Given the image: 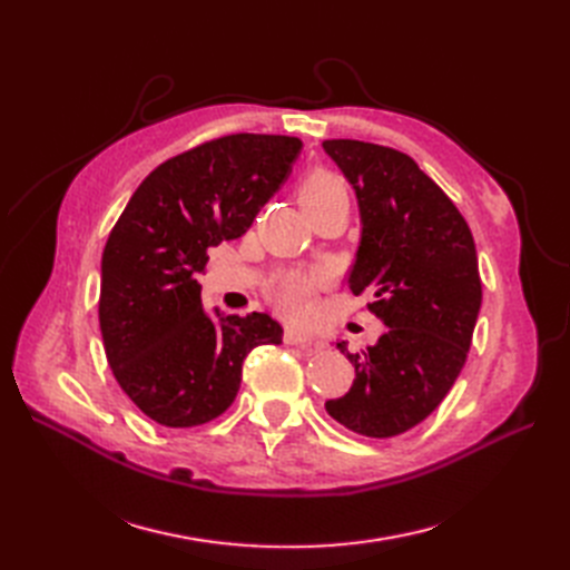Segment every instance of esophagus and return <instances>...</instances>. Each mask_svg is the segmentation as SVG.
Instances as JSON below:
<instances>
[{
    "label": "esophagus",
    "instance_id": "obj_1",
    "mask_svg": "<svg viewBox=\"0 0 570 570\" xmlns=\"http://www.w3.org/2000/svg\"><path fill=\"white\" fill-rule=\"evenodd\" d=\"M283 340H285V344H297V347H318L316 337H312L304 331H295V327H287Z\"/></svg>",
    "mask_w": 570,
    "mask_h": 570
}]
</instances>
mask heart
<instances>
[{"mask_svg":"<svg viewBox=\"0 0 570 570\" xmlns=\"http://www.w3.org/2000/svg\"><path fill=\"white\" fill-rule=\"evenodd\" d=\"M335 199H347L342 185L327 174V170H312L302 185H299V204L304 212H314L323 204H331ZM314 292V281L306 278L302 273H287L275 283L273 299L285 314L302 316L308 306V297Z\"/></svg>","mask_w":570,"mask_h":570,"instance_id":"b5f03b06","label":"heart"}]
</instances>
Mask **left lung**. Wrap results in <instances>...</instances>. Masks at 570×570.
<instances>
[{"label": "left lung", "mask_w": 570, "mask_h": 570, "mask_svg": "<svg viewBox=\"0 0 570 570\" xmlns=\"http://www.w3.org/2000/svg\"><path fill=\"white\" fill-rule=\"evenodd\" d=\"M323 149L358 199L350 289L371 292L368 312L387 325L364 352L337 342L356 377L325 411L352 433L394 438L440 406L469 356L482 302L475 243L454 202L406 154L358 140Z\"/></svg>", "instance_id": "1"}]
</instances>
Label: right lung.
Listing matches in <instances>:
<instances>
[{
    "mask_svg": "<svg viewBox=\"0 0 570 570\" xmlns=\"http://www.w3.org/2000/svg\"><path fill=\"white\" fill-rule=\"evenodd\" d=\"M302 140L237 132L164 161L135 189L101 254L99 327L120 390L166 428L218 419L237 396L243 361L281 344L266 314L204 312L206 249L245 235L287 180Z\"/></svg>",
    "mask_w": 570,
    "mask_h": 570,
    "instance_id": "1",
    "label": "right lung"
}]
</instances>
